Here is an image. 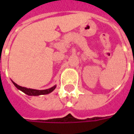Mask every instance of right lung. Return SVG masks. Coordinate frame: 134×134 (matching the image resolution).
<instances>
[{
  "instance_id": "add662e5",
  "label": "right lung",
  "mask_w": 134,
  "mask_h": 134,
  "mask_svg": "<svg viewBox=\"0 0 134 134\" xmlns=\"http://www.w3.org/2000/svg\"><path fill=\"white\" fill-rule=\"evenodd\" d=\"M13 83L19 90H21L23 93H26L28 96H40V95H47V94H49V93H52L53 90L56 88V85H54V86H53L52 87H51L49 89H47V90H34V89H30V88H26V87L19 86V85H18L16 83H15L14 82H13Z\"/></svg>"
}]
</instances>
